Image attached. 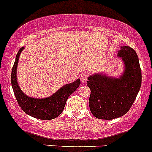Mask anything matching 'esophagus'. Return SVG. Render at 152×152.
Listing matches in <instances>:
<instances>
[{
  "instance_id": "1",
  "label": "esophagus",
  "mask_w": 152,
  "mask_h": 152,
  "mask_svg": "<svg viewBox=\"0 0 152 152\" xmlns=\"http://www.w3.org/2000/svg\"><path fill=\"white\" fill-rule=\"evenodd\" d=\"M80 77L81 82H82L83 83H85L87 81L88 77V74L87 72L82 73V74L80 75Z\"/></svg>"
}]
</instances>
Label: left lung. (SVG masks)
Listing matches in <instances>:
<instances>
[{
    "label": "left lung",
    "instance_id": "8db88e82",
    "mask_svg": "<svg viewBox=\"0 0 152 152\" xmlns=\"http://www.w3.org/2000/svg\"><path fill=\"white\" fill-rule=\"evenodd\" d=\"M124 62L125 71L120 78L99 74L88 77L91 89L89 107L94 116L111 120L126 114L136 99L141 86V69L134 50L121 47L118 53Z\"/></svg>",
    "mask_w": 152,
    "mask_h": 152
}]
</instances>
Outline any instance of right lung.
<instances>
[{
	"mask_svg": "<svg viewBox=\"0 0 152 152\" xmlns=\"http://www.w3.org/2000/svg\"><path fill=\"white\" fill-rule=\"evenodd\" d=\"M23 50V48H20L17 54L11 76L12 88L17 101L22 110L31 116L42 120L53 119L61 113L67 99L79 87L80 80L77 79L72 83L64 86L56 94L45 99H34L26 96L20 90L16 76L19 57Z\"/></svg>",
	"mask_w": 152,
	"mask_h": 152,
	"instance_id": "add662e5",
	"label": "right lung"
}]
</instances>
